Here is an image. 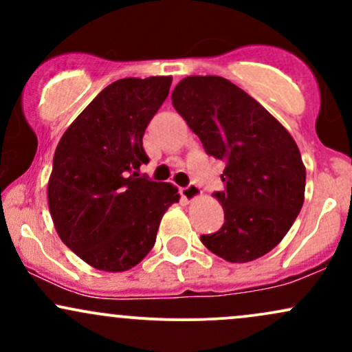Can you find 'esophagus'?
I'll list each match as a JSON object with an SVG mask.
<instances>
[{
  "label": "esophagus",
  "instance_id": "obj_1",
  "mask_svg": "<svg viewBox=\"0 0 352 352\" xmlns=\"http://www.w3.org/2000/svg\"><path fill=\"white\" fill-rule=\"evenodd\" d=\"M180 195L185 201H192V200L199 199V197L201 195V190H200L199 185L190 184V185H187V187L180 188Z\"/></svg>",
  "mask_w": 352,
  "mask_h": 352
}]
</instances>
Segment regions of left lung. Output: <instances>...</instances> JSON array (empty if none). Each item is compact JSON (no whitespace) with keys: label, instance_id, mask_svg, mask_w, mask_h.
Returning a JSON list of instances; mask_svg holds the SVG:
<instances>
[{"label":"left lung","instance_id":"1","mask_svg":"<svg viewBox=\"0 0 352 352\" xmlns=\"http://www.w3.org/2000/svg\"><path fill=\"white\" fill-rule=\"evenodd\" d=\"M172 104L205 152L225 160V223L200 240L230 263L263 256L292 228L305 201L306 168L289 132L243 89L220 76H188Z\"/></svg>","mask_w":352,"mask_h":352}]
</instances>
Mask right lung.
I'll return each instance as SVG.
<instances>
[{
  "label": "right lung",
  "mask_w": 352,
  "mask_h": 352,
  "mask_svg": "<svg viewBox=\"0 0 352 352\" xmlns=\"http://www.w3.org/2000/svg\"><path fill=\"white\" fill-rule=\"evenodd\" d=\"M170 76L125 78L100 91L60 137L47 182L56 232L100 272H127L152 250L160 220L180 199L172 184L139 177L145 129Z\"/></svg>",
  "instance_id": "obj_1"
}]
</instances>
